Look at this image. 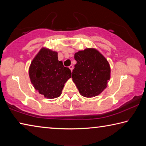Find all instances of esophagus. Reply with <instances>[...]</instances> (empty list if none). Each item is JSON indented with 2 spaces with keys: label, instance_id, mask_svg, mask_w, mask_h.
Instances as JSON below:
<instances>
[{
  "label": "esophagus",
  "instance_id": "1",
  "mask_svg": "<svg viewBox=\"0 0 146 146\" xmlns=\"http://www.w3.org/2000/svg\"><path fill=\"white\" fill-rule=\"evenodd\" d=\"M69 68H70V70H71V71H72V70H73V65H71V66H69Z\"/></svg>",
  "mask_w": 146,
  "mask_h": 146
}]
</instances>
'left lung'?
<instances>
[{
	"mask_svg": "<svg viewBox=\"0 0 146 146\" xmlns=\"http://www.w3.org/2000/svg\"><path fill=\"white\" fill-rule=\"evenodd\" d=\"M76 64L72 72L74 83L81 95L93 97L107 87L110 78L108 60L97 49L87 48L75 54Z\"/></svg>",
	"mask_w": 146,
	"mask_h": 146,
	"instance_id": "8db88e82",
	"label": "left lung"
}]
</instances>
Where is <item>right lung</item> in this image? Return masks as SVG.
Segmentation results:
<instances>
[{"label":"right lung","instance_id":"add662e5","mask_svg":"<svg viewBox=\"0 0 146 146\" xmlns=\"http://www.w3.org/2000/svg\"><path fill=\"white\" fill-rule=\"evenodd\" d=\"M29 75L35 89L48 98L60 97L64 84L71 77L70 69L58 60L57 53L46 48L31 62Z\"/></svg>","mask_w":146,"mask_h":146}]
</instances>
